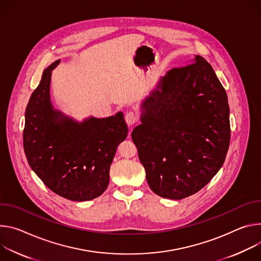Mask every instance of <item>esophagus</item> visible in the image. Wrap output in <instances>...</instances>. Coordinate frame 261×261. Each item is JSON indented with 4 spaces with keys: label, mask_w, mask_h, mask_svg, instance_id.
<instances>
[{
    "label": "esophagus",
    "mask_w": 261,
    "mask_h": 261,
    "mask_svg": "<svg viewBox=\"0 0 261 261\" xmlns=\"http://www.w3.org/2000/svg\"><path fill=\"white\" fill-rule=\"evenodd\" d=\"M124 118H125V121H126L127 125L132 126L138 121V115L134 111H128V112L125 113Z\"/></svg>",
    "instance_id": "1"
}]
</instances>
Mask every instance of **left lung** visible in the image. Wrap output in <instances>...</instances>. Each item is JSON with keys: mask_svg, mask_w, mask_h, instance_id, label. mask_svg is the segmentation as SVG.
<instances>
[{"mask_svg": "<svg viewBox=\"0 0 261 261\" xmlns=\"http://www.w3.org/2000/svg\"><path fill=\"white\" fill-rule=\"evenodd\" d=\"M173 68L142 103L132 139L159 196L180 200L205 187L221 169L230 143L228 98L201 56Z\"/></svg>", "mask_w": 261, "mask_h": 261, "instance_id": "obj_1", "label": "left lung"}]
</instances>
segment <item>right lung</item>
I'll list each match as a JSON object with an SVG mask.
<instances>
[{
	"instance_id": "right-lung-1",
	"label": "right lung",
	"mask_w": 261,
	"mask_h": 261,
	"mask_svg": "<svg viewBox=\"0 0 261 261\" xmlns=\"http://www.w3.org/2000/svg\"><path fill=\"white\" fill-rule=\"evenodd\" d=\"M59 63L55 61L43 71L28 102L23 150L29 165L49 190L72 201H88L106 191L110 166L128 128L121 112L79 123L56 111L49 85L51 70Z\"/></svg>"
}]
</instances>
